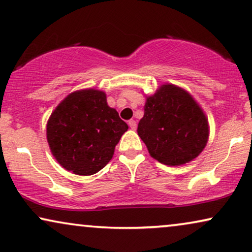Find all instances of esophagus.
I'll return each mask as SVG.
<instances>
[{"mask_svg":"<svg viewBox=\"0 0 252 252\" xmlns=\"http://www.w3.org/2000/svg\"><path fill=\"white\" fill-rule=\"evenodd\" d=\"M128 125H129V127H130V128H132V129H136V127H137L136 122H135V120H133V119L129 120Z\"/></svg>","mask_w":252,"mask_h":252,"instance_id":"34e87169","label":"esophagus"}]
</instances>
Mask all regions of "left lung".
Returning a JSON list of instances; mask_svg holds the SVG:
<instances>
[{
    "label": "left lung",
    "mask_w": 252,
    "mask_h": 252,
    "mask_svg": "<svg viewBox=\"0 0 252 252\" xmlns=\"http://www.w3.org/2000/svg\"><path fill=\"white\" fill-rule=\"evenodd\" d=\"M137 134L151 157L175 166L202 153L208 142L209 124L187 92L174 85H163L147 98Z\"/></svg>",
    "instance_id": "8db88e82"
}]
</instances>
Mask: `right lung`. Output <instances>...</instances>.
<instances>
[{"label": "right lung", "mask_w": 252, "mask_h": 252, "mask_svg": "<svg viewBox=\"0 0 252 252\" xmlns=\"http://www.w3.org/2000/svg\"><path fill=\"white\" fill-rule=\"evenodd\" d=\"M128 129L106 96L96 89L72 93L47 124L50 150L65 170L92 175L111 160L120 137Z\"/></svg>", "instance_id": "obj_1"}]
</instances>
